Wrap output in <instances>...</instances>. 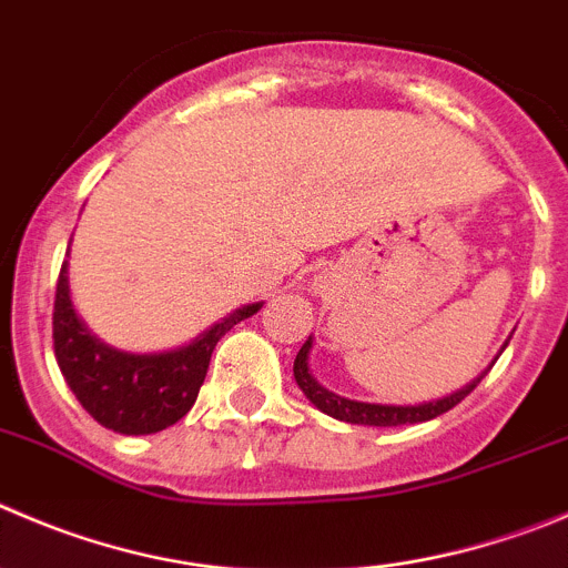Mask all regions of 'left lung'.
I'll list each match as a JSON object with an SVG mask.
<instances>
[{"label":"left lung","instance_id":"8db88e82","mask_svg":"<svg viewBox=\"0 0 568 568\" xmlns=\"http://www.w3.org/2000/svg\"><path fill=\"white\" fill-rule=\"evenodd\" d=\"M310 348H312V337L301 345L298 356H295V368H293L295 382H298V387L304 390V396L310 398L317 409H323V413L332 415V418L345 420V424L404 426V424H420V420H432V418H437V415L449 413L452 407H457V404H460L463 398H466L468 393H471L474 387L485 379V374H488V371H485V374L477 376L471 385H466L463 390L452 393V396L440 398V402L418 404V407H387V404L351 402V398L334 396V393H328L326 387L317 385L310 374Z\"/></svg>","mask_w":568,"mask_h":568}]
</instances>
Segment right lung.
Listing matches in <instances>:
<instances>
[{"label":"right lung","instance_id":"add662e5","mask_svg":"<svg viewBox=\"0 0 568 568\" xmlns=\"http://www.w3.org/2000/svg\"><path fill=\"white\" fill-rule=\"evenodd\" d=\"M262 304L236 310L186 348L170 354H122L97 343L69 301L67 262L61 264L52 310V345L63 379L97 424L122 435H150L181 420L206 379L214 345Z\"/></svg>","mask_w":568,"mask_h":568}]
</instances>
